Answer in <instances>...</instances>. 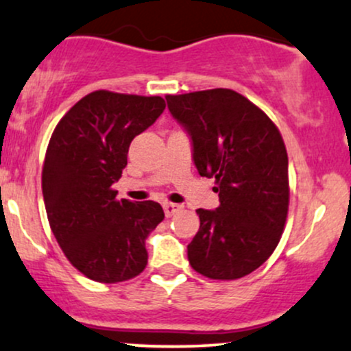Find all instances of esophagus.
<instances>
[{
	"label": "esophagus",
	"instance_id": "34e87169",
	"mask_svg": "<svg viewBox=\"0 0 351 351\" xmlns=\"http://www.w3.org/2000/svg\"><path fill=\"white\" fill-rule=\"evenodd\" d=\"M180 209H182V206L172 204V202H165V204H164V213H165V216H167V217H172L174 214L179 213Z\"/></svg>",
	"mask_w": 351,
	"mask_h": 351
}]
</instances>
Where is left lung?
<instances>
[{"label": "left lung", "mask_w": 351, "mask_h": 351, "mask_svg": "<svg viewBox=\"0 0 351 351\" xmlns=\"http://www.w3.org/2000/svg\"><path fill=\"white\" fill-rule=\"evenodd\" d=\"M169 112L191 135L202 177L216 179L219 207L197 209L187 246L191 266L210 280L258 269L280 243L289 206L288 154L261 108L229 88L167 95Z\"/></svg>", "instance_id": "obj_1"}]
</instances>
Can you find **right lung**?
Here are the masks:
<instances>
[{"label": "right lung", "mask_w": 351, "mask_h": 351, "mask_svg": "<svg viewBox=\"0 0 351 351\" xmlns=\"http://www.w3.org/2000/svg\"><path fill=\"white\" fill-rule=\"evenodd\" d=\"M165 108L160 97L97 90L51 134L41 172L50 228L69 261L99 282H120L147 266L145 239L164 219L159 202L117 199L130 142Z\"/></svg>", "instance_id": "add662e5"}]
</instances>
